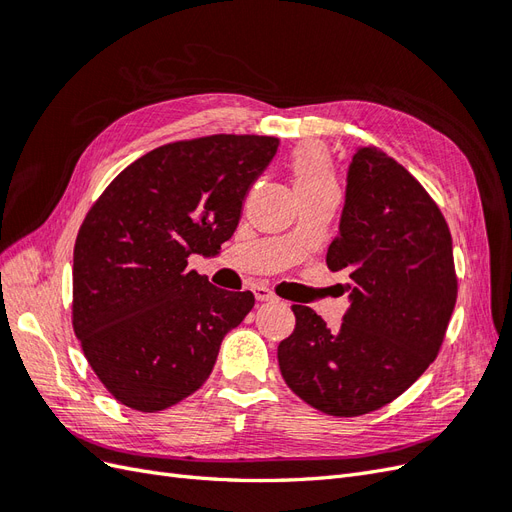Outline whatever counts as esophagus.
Segmentation results:
<instances>
[{"instance_id": "34e87169", "label": "esophagus", "mask_w": 512, "mask_h": 512, "mask_svg": "<svg viewBox=\"0 0 512 512\" xmlns=\"http://www.w3.org/2000/svg\"><path fill=\"white\" fill-rule=\"evenodd\" d=\"M252 292H254L256 301H260V303H262V301L267 303V301H275V299H277V297H275V292H273V290H269L267 286H254V288H252Z\"/></svg>"}]
</instances>
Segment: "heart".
Wrapping results in <instances>:
<instances>
[{
  "label": "heart",
  "instance_id": "1",
  "mask_svg": "<svg viewBox=\"0 0 512 512\" xmlns=\"http://www.w3.org/2000/svg\"><path fill=\"white\" fill-rule=\"evenodd\" d=\"M288 170L297 196L337 190L331 153L320 143H301L292 151Z\"/></svg>",
  "mask_w": 512,
  "mask_h": 512
}]
</instances>
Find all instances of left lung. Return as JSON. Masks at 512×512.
I'll list each match as a JSON object with an SVG mask.
<instances>
[{"label": "left lung", "instance_id": "8db88e82", "mask_svg": "<svg viewBox=\"0 0 512 512\" xmlns=\"http://www.w3.org/2000/svg\"><path fill=\"white\" fill-rule=\"evenodd\" d=\"M327 265L350 280L342 327L292 305L297 324L277 361L312 408L361 416L391 404L438 356L457 301L451 230L404 166L359 147Z\"/></svg>", "mask_w": 512, "mask_h": 512}]
</instances>
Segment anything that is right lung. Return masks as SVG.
I'll return each instance as SVG.
<instances>
[{
    "instance_id": "right-lung-1",
    "label": "right lung",
    "mask_w": 512,
    "mask_h": 512,
    "mask_svg": "<svg viewBox=\"0 0 512 512\" xmlns=\"http://www.w3.org/2000/svg\"><path fill=\"white\" fill-rule=\"evenodd\" d=\"M280 141L213 134L132 162L89 209L74 245L72 327L119 404L141 412L198 391L224 335L254 307L188 269L235 232L243 200Z\"/></svg>"
}]
</instances>
